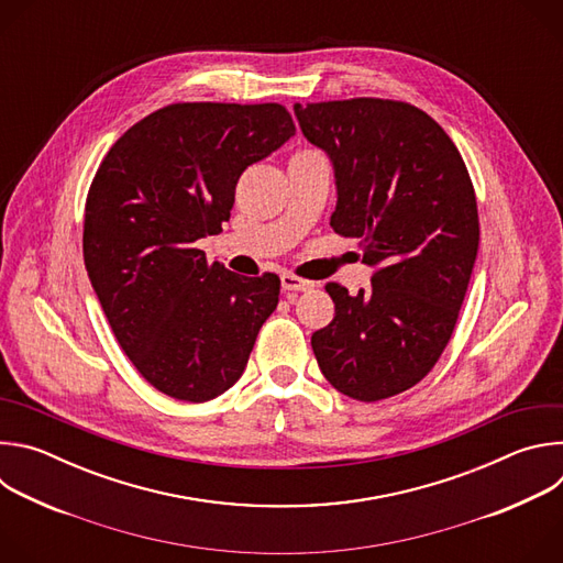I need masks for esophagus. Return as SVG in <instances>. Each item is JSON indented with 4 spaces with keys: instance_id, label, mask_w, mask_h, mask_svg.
<instances>
[{
    "instance_id": "34e87169",
    "label": "esophagus",
    "mask_w": 563,
    "mask_h": 563,
    "mask_svg": "<svg viewBox=\"0 0 563 563\" xmlns=\"http://www.w3.org/2000/svg\"><path fill=\"white\" fill-rule=\"evenodd\" d=\"M280 283H283V289H285V291H309V289H313V283H311V280L300 278V276L289 274V272L280 276Z\"/></svg>"
}]
</instances>
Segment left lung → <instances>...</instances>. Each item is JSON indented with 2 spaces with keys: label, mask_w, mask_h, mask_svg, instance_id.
I'll use <instances>...</instances> for the list:
<instances>
[{
  "label": "left lung",
  "mask_w": 563,
  "mask_h": 563,
  "mask_svg": "<svg viewBox=\"0 0 563 563\" xmlns=\"http://www.w3.org/2000/svg\"><path fill=\"white\" fill-rule=\"evenodd\" d=\"M294 113L334 165L332 229L358 238L374 267L354 296L325 285L336 316L311 347L339 391L372 404L428 376L454 332L478 250L474 187L450 135L408 102L352 98Z\"/></svg>",
  "instance_id": "8db88e82"
}]
</instances>
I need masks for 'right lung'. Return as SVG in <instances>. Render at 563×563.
<instances>
[{"label": "right lung", "mask_w": 563, "mask_h": 563, "mask_svg": "<svg viewBox=\"0 0 563 563\" xmlns=\"http://www.w3.org/2000/svg\"><path fill=\"white\" fill-rule=\"evenodd\" d=\"M296 133L283 104L178 102L133 124L104 155L85 209V265L135 369L202 404L245 372L280 278L207 263L240 174Z\"/></svg>", "instance_id": "right-lung-1"}]
</instances>
